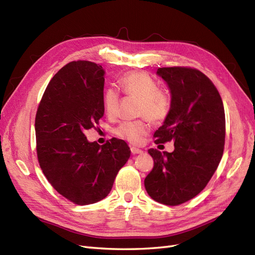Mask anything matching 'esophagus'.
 <instances>
[{
	"mask_svg": "<svg viewBox=\"0 0 255 255\" xmlns=\"http://www.w3.org/2000/svg\"><path fill=\"white\" fill-rule=\"evenodd\" d=\"M130 152L133 154H139V153H142V150L136 148V146H130Z\"/></svg>",
	"mask_w": 255,
	"mask_h": 255,
	"instance_id": "34e87169",
	"label": "esophagus"
}]
</instances>
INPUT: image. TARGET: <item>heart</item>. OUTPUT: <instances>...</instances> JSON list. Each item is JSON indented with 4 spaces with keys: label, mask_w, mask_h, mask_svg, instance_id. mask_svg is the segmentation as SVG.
<instances>
[{
    "label": "heart",
    "mask_w": 255,
    "mask_h": 255,
    "mask_svg": "<svg viewBox=\"0 0 255 255\" xmlns=\"http://www.w3.org/2000/svg\"><path fill=\"white\" fill-rule=\"evenodd\" d=\"M119 88L123 94L138 100V115L144 116L153 123L164 121L170 113V96L167 91L158 88V84L148 73L135 71L126 74L119 81ZM103 105L107 115H114L118 105L117 92L107 89L103 97ZM148 130V122L145 119H141L121 123L115 133L122 139L138 143Z\"/></svg>",
    "instance_id": "obj_1"
}]
</instances>
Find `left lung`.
<instances>
[{
  "label": "left lung",
  "mask_w": 255,
  "mask_h": 255,
  "mask_svg": "<svg viewBox=\"0 0 255 255\" xmlns=\"http://www.w3.org/2000/svg\"><path fill=\"white\" fill-rule=\"evenodd\" d=\"M156 74L170 91L171 110L154 137L155 143L174 142V150L150 149L154 167L144 187L155 201L179 205L201 192L223 154L226 116L218 90L196 69L158 68Z\"/></svg>",
  "instance_id": "1"
}]
</instances>
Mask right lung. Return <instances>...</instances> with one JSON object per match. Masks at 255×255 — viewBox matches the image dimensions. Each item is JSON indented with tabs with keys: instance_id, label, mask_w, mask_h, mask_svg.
Instances as JSON below:
<instances>
[{
	"instance_id": "obj_1",
	"label": "right lung",
	"mask_w": 255,
	"mask_h": 255,
	"mask_svg": "<svg viewBox=\"0 0 255 255\" xmlns=\"http://www.w3.org/2000/svg\"><path fill=\"white\" fill-rule=\"evenodd\" d=\"M104 74L91 61H71L53 76L35 120L42 171L61 196L79 205L101 201L129 158L125 140L88 141L85 130L103 117Z\"/></svg>"
}]
</instances>
